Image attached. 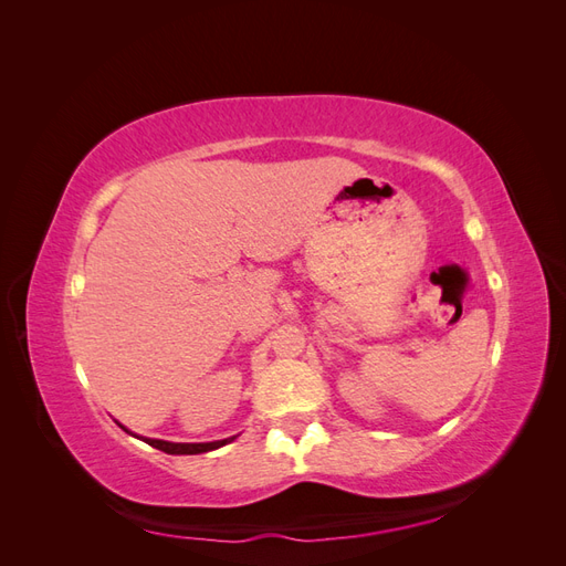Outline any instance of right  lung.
Instances as JSON below:
<instances>
[{"label":"right lung","instance_id":"1","mask_svg":"<svg viewBox=\"0 0 566 566\" xmlns=\"http://www.w3.org/2000/svg\"><path fill=\"white\" fill-rule=\"evenodd\" d=\"M125 430V427H123ZM235 437L231 439H221V441H210V443H172V441H163V439H144L148 447L158 449V451H165V453H172V455H196V453H208V451H214L219 447H224V443L233 441Z\"/></svg>","mask_w":566,"mask_h":566}]
</instances>
